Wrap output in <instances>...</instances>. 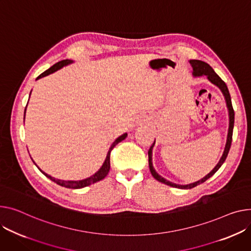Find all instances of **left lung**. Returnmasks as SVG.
Returning a JSON list of instances; mask_svg holds the SVG:
<instances>
[{"mask_svg": "<svg viewBox=\"0 0 251 251\" xmlns=\"http://www.w3.org/2000/svg\"><path fill=\"white\" fill-rule=\"evenodd\" d=\"M190 63L192 65L193 68V75L194 76H201V75H206L208 77V79L213 83V85L218 87L221 92L223 93L224 95V98H225V101H226V105H227V108H228V113H229V128H228V134H227V140H226V144H225V148H224V151H223V154L219 160V162L217 163V165L215 166V168L206 176H204L202 179H200L198 181H195L193 183H189V185H176V183H174L168 179H165L164 177H162L161 176H159L155 170L153 169V165H152V148L154 146V143H155V140L153 142V144L150 146L149 150H148V163H149V170H150V173H151L152 176L162 182V183H165V185L168 186H171L173 188H177V189H183V190H188V189H192V188H195L196 186L200 185V183H203L204 181H206L208 178H210L217 171H218L220 169V166L224 163L227 155H228V152H229V149H230V146H231V142H232V133H233V127H234V110H233V107H232V103H231V97H230V94H229V91H228V88L226 86V83L221 79V77L217 75L214 70L211 68V66L202 61V60H198V59H191L190 60Z\"/></svg>", "mask_w": 251, "mask_h": 251, "instance_id": "left-lung-1", "label": "left lung"}]
</instances>
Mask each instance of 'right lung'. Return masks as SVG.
Returning <instances> with one entry per match:
<instances>
[{
    "label": "right lung",
    "instance_id": "add662e5",
    "mask_svg": "<svg viewBox=\"0 0 251 251\" xmlns=\"http://www.w3.org/2000/svg\"><path fill=\"white\" fill-rule=\"evenodd\" d=\"M73 62H74V61L71 60V59L61 60V61L55 63L54 65H52L51 68L48 69V70L45 71L44 73H42L36 79H39V78H41V77H43V76H46V75H50V74H52V73H54V72L60 70L61 68H63V66L69 65V64H71V63H73ZM30 94H31V93H30ZM25 112H26V109H25ZM25 112H24V114H25ZM24 119H25V115H24ZM126 137H127V133H124L123 135L119 136L118 138H117V139L112 143V145H111V147H110V149H109V151H108V153H107L106 159H105L103 165L101 166V169H100L95 175H93L92 176L87 177V178H85V179H81V180H62V179H57V178L52 177L51 176H49V175L45 174L44 172H42V171L38 168L37 165H36V166L38 168V170H39L46 177H48L49 179H51L52 181H54L55 183H57V185H59V186H61V187L68 188V189H81V188H85V187H88V186L92 185V183H95V182H97V181H99V180H102L103 178L106 177V176L108 175V173H109V171H110V154H111L112 149H113L117 144H118L119 142H121L122 140H124ZM32 160H33V159H32ZM33 162H34V161H33ZM34 163H35V162H34ZM35 164H36V163H35Z\"/></svg>",
    "mask_w": 251,
    "mask_h": 251
}]
</instances>
